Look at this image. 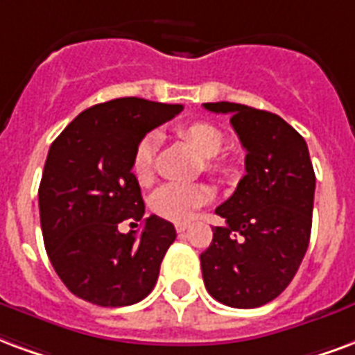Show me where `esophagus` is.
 Listing matches in <instances>:
<instances>
[{
	"label": "esophagus",
	"instance_id": "1",
	"mask_svg": "<svg viewBox=\"0 0 355 355\" xmlns=\"http://www.w3.org/2000/svg\"><path fill=\"white\" fill-rule=\"evenodd\" d=\"M175 227H177V233H184V231L190 227V224H186V222H178Z\"/></svg>",
	"mask_w": 355,
	"mask_h": 355
}]
</instances>
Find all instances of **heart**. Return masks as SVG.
<instances>
[{
	"instance_id": "1",
	"label": "heart",
	"mask_w": 355,
	"mask_h": 355,
	"mask_svg": "<svg viewBox=\"0 0 355 355\" xmlns=\"http://www.w3.org/2000/svg\"><path fill=\"white\" fill-rule=\"evenodd\" d=\"M178 135L184 137L205 156V167L214 175H225L227 167L216 157L224 148V135L222 131L207 122H196V124L184 125L178 130ZM159 144L157 133H146L135 146L133 157H131V171L133 177L141 184H150L156 173V150ZM212 198V190L203 182L193 184H180L171 182L157 188L150 198V211L156 216L171 220V222H188L196 214L198 209L207 205Z\"/></svg>"
}]
</instances>
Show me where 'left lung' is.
I'll use <instances>...</instances> for the list:
<instances>
[{"label": "left lung", "instance_id": "obj_1", "mask_svg": "<svg viewBox=\"0 0 355 355\" xmlns=\"http://www.w3.org/2000/svg\"><path fill=\"white\" fill-rule=\"evenodd\" d=\"M203 107L231 114L246 150V175L216 209L225 225L201 254L205 288L227 306L256 309L288 288L309 248L316 188L309 146L278 114L230 101Z\"/></svg>", "mask_w": 355, "mask_h": 355}]
</instances>
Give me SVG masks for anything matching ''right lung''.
<instances>
[{
    "mask_svg": "<svg viewBox=\"0 0 355 355\" xmlns=\"http://www.w3.org/2000/svg\"><path fill=\"white\" fill-rule=\"evenodd\" d=\"M182 105L120 97L80 112L52 143L39 184L44 248L71 293L99 306L139 303L156 286L175 225L152 214L141 236L120 234L140 221L144 203L131 157L150 130Z\"/></svg>",
    "mask_w": 355,
    "mask_h": 355,
    "instance_id": "add662e5",
    "label": "right lung"
}]
</instances>
